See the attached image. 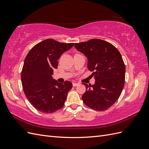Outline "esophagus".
Here are the masks:
<instances>
[{
  "instance_id": "obj_1",
  "label": "esophagus",
  "mask_w": 149,
  "mask_h": 149,
  "mask_svg": "<svg viewBox=\"0 0 149 149\" xmlns=\"http://www.w3.org/2000/svg\"><path fill=\"white\" fill-rule=\"evenodd\" d=\"M78 84H79L77 83H73V86H77Z\"/></svg>"
}]
</instances>
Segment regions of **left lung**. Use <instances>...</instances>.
I'll use <instances>...</instances> for the list:
<instances>
[{
	"label": "left lung",
	"instance_id": "left-lung-1",
	"mask_svg": "<svg viewBox=\"0 0 149 149\" xmlns=\"http://www.w3.org/2000/svg\"><path fill=\"white\" fill-rule=\"evenodd\" d=\"M74 47L88 58V68L96 80L93 85L83 83L86 90L82 100L94 110L105 111L118 100L124 86L125 66L120 53L101 39L76 43Z\"/></svg>",
	"mask_w": 149,
	"mask_h": 149
}]
</instances>
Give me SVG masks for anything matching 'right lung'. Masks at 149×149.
Masks as SVG:
<instances>
[{
  "label": "right lung",
  "instance_id": "right-lung-1",
  "mask_svg": "<svg viewBox=\"0 0 149 149\" xmlns=\"http://www.w3.org/2000/svg\"><path fill=\"white\" fill-rule=\"evenodd\" d=\"M73 45V43L49 38L35 45L26 56L21 73L22 87L27 100L37 110L52 113L63 107L73 84L68 81L58 83L52 75L53 70L58 68L57 60Z\"/></svg>",
  "mask_w": 149,
  "mask_h": 149
}]
</instances>
